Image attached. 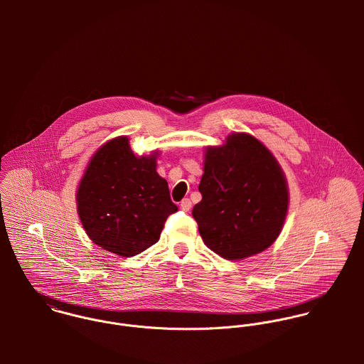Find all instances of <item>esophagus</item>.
<instances>
[{"mask_svg":"<svg viewBox=\"0 0 364 364\" xmlns=\"http://www.w3.org/2000/svg\"><path fill=\"white\" fill-rule=\"evenodd\" d=\"M191 208H192V202H191V199H183L182 202H181V208L183 210V211H189L191 210Z\"/></svg>","mask_w":364,"mask_h":364,"instance_id":"esophagus-1","label":"esophagus"}]
</instances>
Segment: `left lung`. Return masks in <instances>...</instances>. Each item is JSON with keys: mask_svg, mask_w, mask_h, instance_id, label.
Instances as JSON below:
<instances>
[{"mask_svg": "<svg viewBox=\"0 0 364 364\" xmlns=\"http://www.w3.org/2000/svg\"><path fill=\"white\" fill-rule=\"evenodd\" d=\"M202 200L192 214L205 245L224 259L269 248L289 211L286 175L272 151L248 133H231L205 149Z\"/></svg>", "mask_w": 364, "mask_h": 364, "instance_id": "1", "label": "left lung"}]
</instances>
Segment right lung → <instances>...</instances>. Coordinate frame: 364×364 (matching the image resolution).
<instances>
[{
	"instance_id": "1",
	"label": "right lung",
	"mask_w": 364,
	"mask_h": 364,
	"mask_svg": "<svg viewBox=\"0 0 364 364\" xmlns=\"http://www.w3.org/2000/svg\"><path fill=\"white\" fill-rule=\"evenodd\" d=\"M158 156V150L136 156L127 136H119L90 158L77 188V213L90 240L102 250L123 258L146 251L178 210L168 182L156 172Z\"/></svg>"
}]
</instances>
